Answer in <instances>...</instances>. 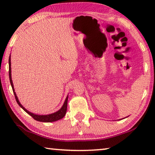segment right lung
<instances>
[{
  "instance_id": "right-lung-1",
  "label": "right lung",
  "mask_w": 155,
  "mask_h": 155,
  "mask_svg": "<svg viewBox=\"0 0 155 155\" xmlns=\"http://www.w3.org/2000/svg\"><path fill=\"white\" fill-rule=\"evenodd\" d=\"M9 80H10V83H11L12 87V90L14 91V96H15V99L17 101L18 104L20 107H21L23 110L26 112L27 113L29 114V115H31L33 118L35 120L38 121H42V122H53V121H55L60 120V119L63 118L65 115L66 113H67V101H68V96L66 98L65 101L63 104L62 107L59 110L57 111L54 113L50 114V115H35L34 113H30L29 111H28L27 109H25L23 106H22L21 104H20V101H18V99L17 96L16 95V93L14 92V85H13V82H12V74H11V58H9Z\"/></svg>"
}]
</instances>
